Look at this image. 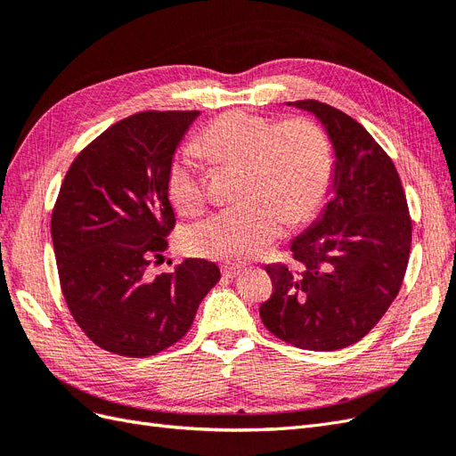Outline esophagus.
Listing matches in <instances>:
<instances>
[{
  "instance_id": "1",
  "label": "esophagus",
  "mask_w": 456,
  "mask_h": 456,
  "mask_svg": "<svg viewBox=\"0 0 456 456\" xmlns=\"http://www.w3.org/2000/svg\"><path fill=\"white\" fill-rule=\"evenodd\" d=\"M243 272V268H238V266H224L223 268V275L226 280H232V278H236V275H240Z\"/></svg>"
}]
</instances>
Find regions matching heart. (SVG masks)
I'll return each mask as SVG.
<instances>
[{"label": "heart", "mask_w": 456, "mask_h": 456, "mask_svg": "<svg viewBox=\"0 0 456 456\" xmlns=\"http://www.w3.org/2000/svg\"><path fill=\"white\" fill-rule=\"evenodd\" d=\"M213 165L240 163V205L188 232V249L211 260L245 262L266 253L285 224H300L322 205L330 176V150L322 127L306 118L273 126L265 116L232 110L191 142ZM167 191L175 209L196 215L205 203L191 154L169 163Z\"/></svg>", "instance_id": "b5f03b06"}]
</instances>
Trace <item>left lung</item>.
<instances>
[{
	"label": "left lung",
	"instance_id": "left-lung-1",
	"mask_svg": "<svg viewBox=\"0 0 456 456\" xmlns=\"http://www.w3.org/2000/svg\"><path fill=\"white\" fill-rule=\"evenodd\" d=\"M285 104L317 119L335 161L327 205L291 241L300 270L266 268L273 293L260 317L297 348L330 352L362 340L397 297L411 218L392 159L363 126L317 101Z\"/></svg>",
	"mask_w": 456,
	"mask_h": 456
}]
</instances>
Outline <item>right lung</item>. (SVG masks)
I'll return each mask as SVG.
<instances>
[{
    "label": "right lung",
    "instance_id": "obj_1",
    "mask_svg": "<svg viewBox=\"0 0 456 456\" xmlns=\"http://www.w3.org/2000/svg\"><path fill=\"white\" fill-rule=\"evenodd\" d=\"M200 112H142L118 121L68 169L51 220L66 305L108 352L154 355L181 340L220 280L215 262L186 258L151 278V256L175 226L167 171Z\"/></svg>",
    "mask_w": 456,
    "mask_h": 456
}]
</instances>
